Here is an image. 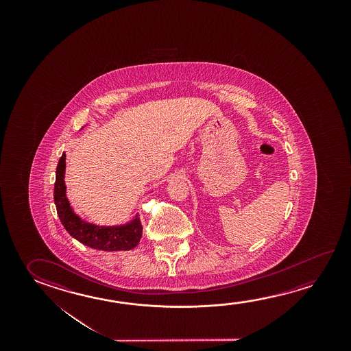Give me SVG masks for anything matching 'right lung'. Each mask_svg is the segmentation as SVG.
I'll use <instances>...</instances> for the list:
<instances>
[{
  "label": "right lung",
  "mask_w": 351,
  "mask_h": 351,
  "mask_svg": "<svg viewBox=\"0 0 351 351\" xmlns=\"http://www.w3.org/2000/svg\"><path fill=\"white\" fill-rule=\"evenodd\" d=\"M66 154L58 160L56 181L53 189V199L56 204L58 218L69 235L88 247L101 251H128L138 245L142 237V224L136 217L130 224L121 226H98L83 221L73 213L66 197L64 184Z\"/></svg>",
  "instance_id": "1"
}]
</instances>
